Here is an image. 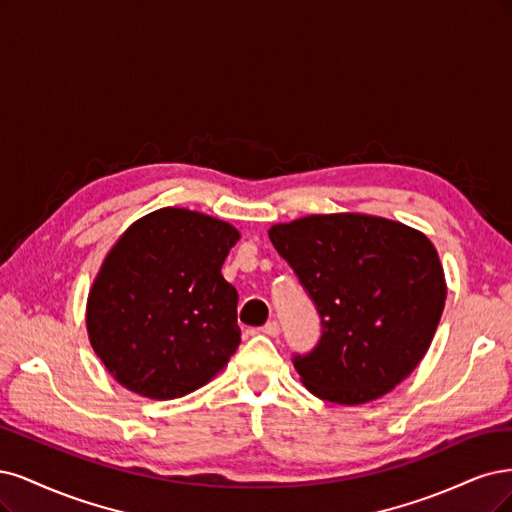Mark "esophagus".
I'll return each instance as SVG.
<instances>
[{
  "label": "esophagus",
  "instance_id": "obj_1",
  "mask_svg": "<svg viewBox=\"0 0 512 512\" xmlns=\"http://www.w3.org/2000/svg\"><path fill=\"white\" fill-rule=\"evenodd\" d=\"M278 332H280L278 321H268L266 325L259 327V334H263V336H278Z\"/></svg>",
  "mask_w": 512,
  "mask_h": 512
}]
</instances>
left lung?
I'll return each instance as SVG.
<instances>
[{
    "instance_id": "1",
    "label": "left lung",
    "mask_w": 512,
    "mask_h": 512,
    "mask_svg": "<svg viewBox=\"0 0 512 512\" xmlns=\"http://www.w3.org/2000/svg\"><path fill=\"white\" fill-rule=\"evenodd\" d=\"M268 236L321 315L317 349L295 357L304 387L359 406L419 366L440 323L447 280L436 246L400 221L359 212L308 214Z\"/></svg>"
}]
</instances>
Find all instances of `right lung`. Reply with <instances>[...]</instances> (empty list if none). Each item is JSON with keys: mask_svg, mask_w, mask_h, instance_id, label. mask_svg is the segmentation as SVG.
I'll list each match as a JSON object with an SVG mask.
<instances>
[{"mask_svg": "<svg viewBox=\"0 0 512 512\" xmlns=\"http://www.w3.org/2000/svg\"><path fill=\"white\" fill-rule=\"evenodd\" d=\"M240 240L227 221L159 208L131 223L87 298V334L114 381L174 400L217 376L240 344L238 291L221 274Z\"/></svg>", "mask_w": 512, "mask_h": 512, "instance_id": "1", "label": "right lung"}]
</instances>
